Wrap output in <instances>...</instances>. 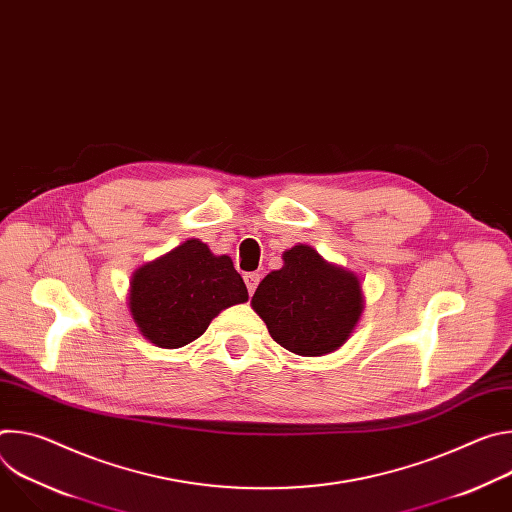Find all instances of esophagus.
Segmentation results:
<instances>
[{
    "mask_svg": "<svg viewBox=\"0 0 512 512\" xmlns=\"http://www.w3.org/2000/svg\"><path fill=\"white\" fill-rule=\"evenodd\" d=\"M243 277H245V283H247V289H249V296H253L259 281H261V275L259 273H245Z\"/></svg>",
    "mask_w": 512,
    "mask_h": 512,
    "instance_id": "obj_1",
    "label": "esophagus"
}]
</instances>
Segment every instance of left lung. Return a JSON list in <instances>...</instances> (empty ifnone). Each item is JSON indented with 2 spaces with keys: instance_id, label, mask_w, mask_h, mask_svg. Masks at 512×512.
<instances>
[{
  "instance_id": "1",
  "label": "left lung",
  "mask_w": 512,
  "mask_h": 512,
  "mask_svg": "<svg viewBox=\"0 0 512 512\" xmlns=\"http://www.w3.org/2000/svg\"><path fill=\"white\" fill-rule=\"evenodd\" d=\"M283 267L259 283L251 308L271 338L300 356L338 350L364 312L360 277L298 243L281 255Z\"/></svg>"
}]
</instances>
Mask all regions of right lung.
I'll return each mask as SVG.
<instances>
[{"label": "right lung", "mask_w": 512, "mask_h": 512, "mask_svg": "<svg viewBox=\"0 0 512 512\" xmlns=\"http://www.w3.org/2000/svg\"><path fill=\"white\" fill-rule=\"evenodd\" d=\"M249 291L229 255L188 239L137 267L127 306L139 334L160 348H180L204 334L223 310L245 304Z\"/></svg>", "instance_id": "right-lung-1"}]
</instances>
